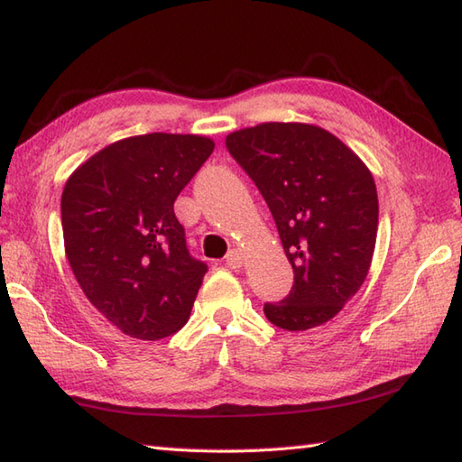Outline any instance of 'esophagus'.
Here are the masks:
<instances>
[{"label": "esophagus", "instance_id": "34e87169", "mask_svg": "<svg viewBox=\"0 0 462 462\" xmlns=\"http://www.w3.org/2000/svg\"><path fill=\"white\" fill-rule=\"evenodd\" d=\"M242 263H244V254L240 250H230L228 256H226V266L232 270H238L242 268Z\"/></svg>", "mask_w": 462, "mask_h": 462}]
</instances>
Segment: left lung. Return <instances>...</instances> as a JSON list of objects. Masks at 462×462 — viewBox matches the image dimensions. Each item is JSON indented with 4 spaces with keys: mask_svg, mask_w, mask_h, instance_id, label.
<instances>
[{
    "mask_svg": "<svg viewBox=\"0 0 462 462\" xmlns=\"http://www.w3.org/2000/svg\"><path fill=\"white\" fill-rule=\"evenodd\" d=\"M226 146L276 220L293 286L263 313L306 331L336 318L365 282L377 240L379 202L371 171L336 134L308 123H262Z\"/></svg>",
    "mask_w": 462,
    "mask_h": 462,
    "instance_id": "1",
    "label": "left lung"
}]
</instances>
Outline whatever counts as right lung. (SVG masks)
Returning <instances> with one entry per match:
<instances>
[{"label":"right lung","mask_w":462,"mask_h":462,"mask_svg":"<svg viewBox=\"0 0 462 462\" xmlns=\"http://www.w3.org/2000/svg\"><path fill=\"white\" fill-rule=\"evenodd\" d=\"M214 151L200 134L116 141L63 189L65 254L87 300L115 328L156 341L190 318L206 263L186 248L174 200Z\"/></svg>","instance_id":"add662e5"}]
</instances>
